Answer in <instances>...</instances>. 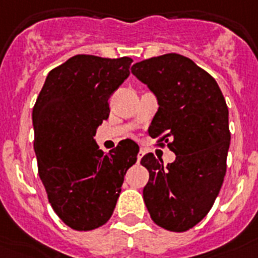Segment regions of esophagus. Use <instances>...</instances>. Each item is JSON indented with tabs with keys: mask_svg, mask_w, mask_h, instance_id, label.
<instances>
[{
	"mask_svg": "<svg viewBox=\"0 0 258 258\" xmlns=\"http://www.w3.org/2000/svg\"><path fill=\"white\" fill-rule=\"evenodd\" d=\"M143 155H145V150H143V149H141V150H139V153H138V161L142 160Z\"/></svg>",
	"mask_w": 258,
	"mask_h": 258,
	"instance_id": "esophagus-1",
	"label": "esophagus"
}]
</instances>
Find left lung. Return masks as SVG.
<instances>
[{
  "mask_svg": "<svg viewBox=\"0 0 258 258\" xmlns=\"http://www.w3.org/2000/svg\"><path fill=\"white\" fill-rule=\"evenodd\" d=\"M131 73L158 100L149 135L176 154L168 166L151 153L143 155L141 164L150 174L143 200L154 223L186 231L207 215L225 180L230 146L225 97L206 70L180 54L145 59Z\"/></svg>",
  "mask_w": 258,
  "mask_h": 258,
  "instance_id": "left-lung-1",
  "label": "left lung"
}]
</instances>
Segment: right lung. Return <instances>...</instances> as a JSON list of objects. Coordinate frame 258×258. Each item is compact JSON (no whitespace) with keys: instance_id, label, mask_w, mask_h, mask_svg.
Segmentation results:
<instances>
[{"instance_id":"right-lung-1","label":"right lung","mask_w":258,"mask_h":258,"mask_svg":"<svg viewBox=\"0 0 258 258\" xmlns=\"http://www.w3.org/2000/svg\"><path fill=\"white\" fill-rule=\"evenodd\" d=\"M131 62L72 56L48 73L33 107L39 176L55 214L73 230L89 231L109 221L125 172L137 162L139 146L131 139L107 154L93 139Z\"/></svg>"}]
</instances>
